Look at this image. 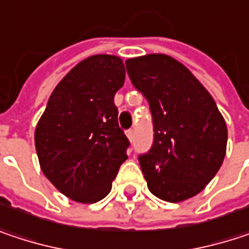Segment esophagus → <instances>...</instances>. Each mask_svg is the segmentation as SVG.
Listing matches in <instances>:
<instances>
[{
	"mask_svg": "<svg viewBox=\"0 0 249 249\" xmlns=\"http://www.w3.org/2000/svg\"><path fill=\"white\" fill-rule=\"evenodd\" d=\"M125 134H126V137H128V140H129V141H132V140H134V131H132V129H128Z\"/></svg>",
	"mask_w": 249,
	"mask_h": 249,
	"instance_id": "1",
	"label": "esophagus"
}]
</instances>
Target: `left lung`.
<instances>
[{"label":"left lung","instance_id":"8db88e82","mask_svg":"<svg viewBox=\"0 0 249 249\" xmlns=\"http://www.w3.org/2000/svg\"><path fill=\"white\" fill-rule=\"evenodd\" d=\"M125 65L153 115L154 142L140 156L148 190L172 203L196 196L226 154L228 128L212 95L172 56L153 53Z\"/></svg>","mask_w":249,"mask_h":249}]
</instances>
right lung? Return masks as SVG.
I'll use <instances>...</instances> for the list:
<instances>
[{"instance_id": "right-lung-1", "label": "right lung", "mask_w": 249, "mask_h": 249, "mask_svg": "<svg viewBox=\"0 0 249 249\" xmlns=\"http://www.w3.org/2000/svg\"><path fill=\"white\" fill-rule=\"evenodd\" d=\"M124 80L121 57L89 56L59 82L37 123L34 144L40 169L75 202L104 199L128 159L129 141L114 104Z\"/></svg>"}]
</instances>
